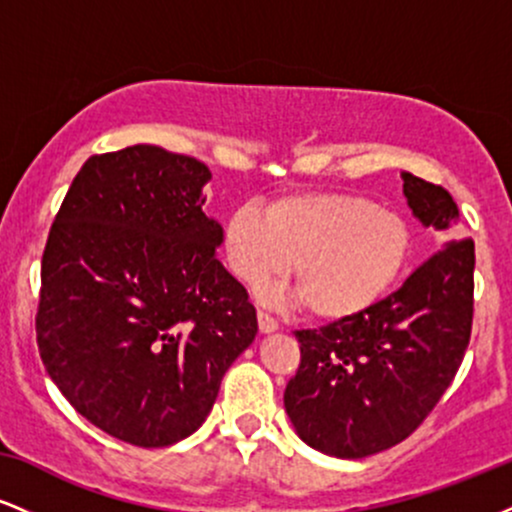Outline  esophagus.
<instances>
[{
  "label": "esophagus",
  "instance_id": "1",
  "mask_svg": "<svg viewBox=\"0 0 512 512\" xmlns=\"http://www.w3.org/2000/svg\"><path fill=\"white\" fill-rule=\"evenodd\" d=\"M257 322H260V332L279 330V322H276V317L269 315L267 310H257Z\"/></svg>",
  "mask_w": 512,
  "mask_h": 512
}]
</instances>
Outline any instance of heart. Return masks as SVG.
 I'll return each mask as SVG.
<instances>
[{
	"instance_id": "b5f03b06",
	"label": "heart",
	"mask_w": 512,
	"mask_h": 512,
	"mask_svg": "<svg viewBox=\"0 0 512 512\" xmlns=\"http://www.w3.org/2000/svg\"><path fill=\"white\" fill-rule=\"evenodd\" d=\"M414 238L409 223L370 199L344 192L281 197L267 214L243 204L228 214L223 250L231 272L250 286L284 276L310 315L344 320L397 284Z\"/></svg>"
}]
</instances>
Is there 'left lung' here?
Here are the masks:
<instances>
[{"mask_svg": "<svg viewBox=\"0 0 512 512\" xmlns=\"http://www.w3.org/2000/svg\"><path fill=\"white\" fill-rule=\"evenodd\" d=\"M402 178L414 216L445 231V248L363 313L296 330L301 363L286 385V414L305 443L344 460L392 448L424 424L472 337L474 240L460 238L448 190Z\"/></svg>", "mask_w": 512, "mask_h": 512, "instance_id": "8db88e82", "label": "left lung"}]
</instances>
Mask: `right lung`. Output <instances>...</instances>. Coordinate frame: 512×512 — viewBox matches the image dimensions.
<instances>
[{
	"label": "right lung",
	"mask_w": 512,
	"mask_h": 512,
	"mask_svg": "<svg viewBox=\"0 0 512 512\" xmlns=\"http://www.w3.org/2000/svg\"><path fill=\"white\" fill-rule=\"evenodd\" d=\"M197 158L137 144L81 166L52 221L35 313L45 370L93 426L139 448L195 433L257 334L216 257Z\"/></svg>",
	"instance_id": "right-lung-1"
}]
</instances>
